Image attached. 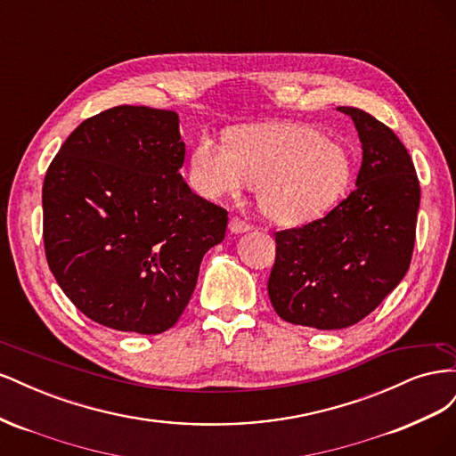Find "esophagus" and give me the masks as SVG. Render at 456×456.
<instances>
[{"label":"esophagus","mask_w":456,"mask_h":456,"mask_svg":"<svg viewBox=\"0 0 456 456\" xmlns=\"http://www.w3.org/2000/svg\"><path fill=\"white\" fill-rule=\"evenodd\" d=\"M228 228L232 233H243V232H249L251 230V224H247L245 220L238 218V216H232L230 223H228Z\"/></svg>","instance_id":"1"}]
</instances>
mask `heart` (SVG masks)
Here are the masks:
<instances>
[{"instance_id": "1", "label": "heart", "mask_w": 456, "mask_h": 456, "mask_svg": "<svg viewBox=\"0 0 456 456\" xmlns=\"http://www.w3.org/2000/svg\"><path fill=\"white\" fill-rule=\"evenodd\" d=\"M354 171L350 150L300 123H273L238 131L230 146L211 136L190 154V183L207 200L240 198L256 186L262 215L298 226L333 209Z\"/></svg>"}]
</instances>
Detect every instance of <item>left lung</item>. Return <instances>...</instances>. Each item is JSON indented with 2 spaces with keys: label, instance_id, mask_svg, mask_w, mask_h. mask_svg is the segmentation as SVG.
Masks as SVG:
<instances>
[{
  "label": "left lung",
  "instance_id": "1",
  "mask_svg": "<svg viewBox=\"0 0 456 456\" xmlns=\"http://www.w3.org/2000/svg\"><path fill=\"white\" fill-rule=\"evenodd\" d=\"M337 110L352 118L363 150L355 190L323 218L275 233L268 280L281 320L322 330L362 322L405 278L420 205L395 133L360 108Z\"/></svg>",
  "mask_w": 456,
  "mask_h": 456
}]
</instances>
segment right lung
<instances>
[{
    "instance_id": "right-lung-1",
    "label": "right lung",
    "mask_w": 456,
    "mask_h": 456,
    "mask_svg": "<svg viewBox=\"0 0 456 456\" xmlns=\"http://www.w3.org/2000/svg\"><path fill=\"white\" fill-rule=\"evenodd\" d=\"M178 114L116 106L72 131L44 181V243L64 295L126 333L173 327L228 213L190 190Z\"/></svg>"
}]
</instances>
